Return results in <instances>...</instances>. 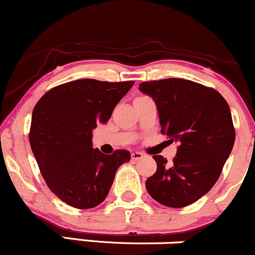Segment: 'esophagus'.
Here are the masks:
<instances>
[{
	"mask_svg": "<svg viewBox=\"0 0 255 255\" xmlns=\"http://www.w3.org/2000/svg\"><path fill=\"white\" fill-rule=\"evenodd\" d=\"M142 157H144V155L141 152H139V151H133L132 152V159H134V161H138V159Z\"/></svg>",
	"mask_w": 255,
	"mask_h": 255,
	"instance_id": "1",
	"label": "esophagus"
}]
</instances>
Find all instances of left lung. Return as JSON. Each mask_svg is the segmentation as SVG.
Here are the masks:
<instances>
[{"label":"left lung","instance_id":"left-lung-1","mask_svg":"<svg viewBox=\"0 0 255 255\" xmlns=\"http://www.w3.org/2000/svg\"><path fill=\"white\" fill-rule=\"evenodd\" d=\"M139 89L155 100L161 133L179 141L170 164L152 156L157 170L145 183L147 192L172 208L191 205L217 183L234 147L229 104L214 88L183 78L147 81Z\"/></svg>","mask_w":255,"mask_h":255}]
</instances>
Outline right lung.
<instances>
[{
	"label": "right lung",
	"mask_w": 255,
	"mask_h": 255,
	"mask_svg": "<svg viewBox=\"0 0 255 255\" xmlns=\"http://www.w3.org/2000/svg\"><path fill=\"white\" fill-rule=\"evenodd\" d=\"M133 81L103 82L85 78L49 89L32 111L29 139L47 186L78 209L105 200L115 174L130 159L127 150L105 155L92 147V130L110 120Z\"/></svg>",
	"instance_id": "add662e5"
}]
</instances>
